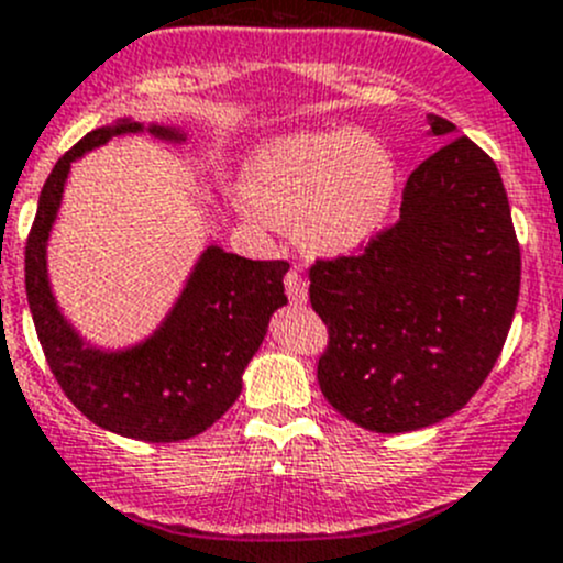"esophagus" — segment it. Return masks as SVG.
<instances>
[{"mask_svg": "<svg viewBox=\"0 0 563 563\" xmlns=\"http://www.w3.org/2000/svg\"><path fill=\"white\" fill-rule=\"evenodd\" d=\"M285 290H287V298H290L292 303H307L309 285H307V278H303L298 271L287 273V276H285Z\"/></svg>", "mask_w": 563, "mask_h": 563, "instance_id": "obj_1", "label": "esophagus"}]
</instances>
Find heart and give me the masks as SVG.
<instances>
[{
    "mask_svg": "<svg viewBox=\"0 0 563 563\" xmlns=\"http://www.w3.org/2000/svg\"><path fill=\"white\" fill-rule=\"evenodd\" d=\"M251 212L296 229L312 256H347L384 232L398 201V165L362 130L296 132L262 143L243 179Z\"/></svg>",
    "mask_w": 563,
    "mask_h": 563,
    "instance_id": "b5f03b06",
    "label": "heart"
}]
</instances>
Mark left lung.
Listing matches in <instances>:
<instances>
[{
  "label": "left lung",
  "mask_w": 563,
  "mask_h": 563,
  "mask_svg": "<svg viewBox=\"0 0 563 563\" xmlns=\"http://www.w3.org/2000/svg\"><path fill=\"white\" fill-rule=\"evenodd\" d=\"M404 187L400 221L365 254L314 262L309 301L329 325L318 384L376 433L437 426L467 406L503 351L519 298V243L500 170L451 121Z\"/></svg>",
  "instance_id": "8db88e82"
}]
</instances>
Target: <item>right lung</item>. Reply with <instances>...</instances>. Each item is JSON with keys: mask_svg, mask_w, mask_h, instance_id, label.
<instances>
[{"mask_svg": "<svg viewBox=\"0 0 563 563\" xmlns=\"http://www.w3.org/2000/svg\"><path fill=\"white\" fill-rule=\"evenodd\" d=\"M143 132L174 146L187 141L181 126L118 118L88 132L57 159L26 240V301L57 384L90 422L118 437L179 442L207 431L240 398L245 367L260 351L273 312L287 303L285 273L290 265L245 260L221 245H207L152 334L124 347L85 340L52 290L46 260L52 229L71 163L112 137Z\"/></svg>", "mask_w": 563, "mask_h": 563, "instance_id": "obj_1", "label": "right lung"}]
</instances>
